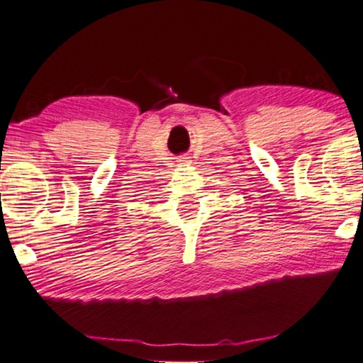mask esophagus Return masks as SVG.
Here are the masks:
<instances>
[{"mask_svg":"<svg viewBox=\"0 0 363 363\" xmlns=\"http://www.w3.org/2000/svg\"><path fill=\"white\" fill-rule=\"evenodd\" d=\"M180 162H186V160H180Z\"/></svg>","mask_w":363,"mask_h":363,"instance_id":"obj_1","label":"esophagus"}]
</instances>
